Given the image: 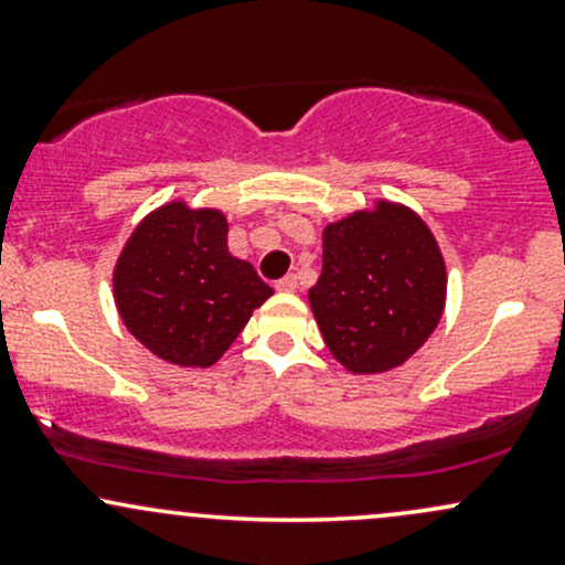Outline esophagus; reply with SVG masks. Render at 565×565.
<instances>
[{"mask_svg": "<svg viewBox=\"0 0 565 565\" xmlns=\"http://www.w3.org/2000/svg\"><path fill=\"white\" fill-rule=\"evenodd\" d=\"M276 289H278V291H295V289H297V276H295V274H289V276L278 278V281H276Z\"/></svg>", "mask_w": 565, "mask_h": 565, "instance_id": "34e87169", "label": "esophagus"}]
</instances>
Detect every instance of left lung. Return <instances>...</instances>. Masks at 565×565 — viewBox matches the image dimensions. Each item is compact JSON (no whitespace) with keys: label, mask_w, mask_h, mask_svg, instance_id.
Returning a JSON list of instances; mask_svg holds the SVG:
<instances>
[{"label":"left lung","mask_w":565,"mask_h":565,"mask_svg":"<svg viewBox=\"0 0 565 565\" xmlns=\"http://www.w3.org/2000/svg\"><path fill=\"white\" fill-rule=\"evenodd\" d=\"M308 297L342 366L385 372L404 364L438 327L444 257L414 212L380 204L323 231V268Z\"/></svg>","instance_id":"8db88e82"}]
</instances>
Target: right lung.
Masks as SVG:
<instances>
[{
    "label": "right lung",
    "mask_w": 565,
    "mask_h": 565,
    "mask_svg": "<svg viewBox=\"0 0 565 565\" xmlns=\"http://www.w3.org/2000/svg\"><path fill=\"white\" fill-rule=\"evenodd\" d=\"M114 295L125 327L153 355L178 366H212L274 289L231 255L220 212L167 204L129 236Z\"/></svg>",
    "instance_id": "1"
}]
</instances>
